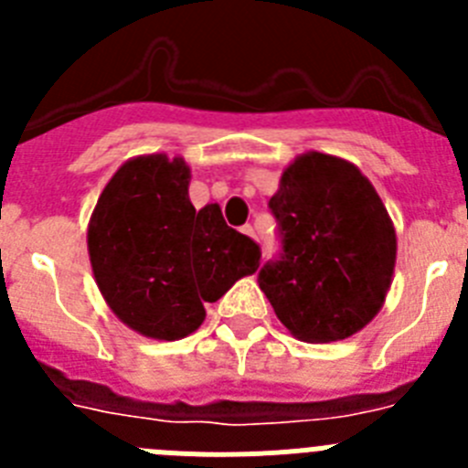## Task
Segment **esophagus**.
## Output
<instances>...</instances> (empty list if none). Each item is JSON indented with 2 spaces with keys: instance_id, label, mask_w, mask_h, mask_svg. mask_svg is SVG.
Instances as JSON below:
<instances>
[{
  "instance_id": "esophagus-1",
  "label": "esophagus",
  "mask_w": 468,
  "mask_h": 468,
  "mask_svg": "<svg viewBox=\"0 0 468 468\" xmlns=\"http://www.w3.org/2000/svg\"><path fill=\"white\" fill-rule=\"evenodd\" d=\"M243 234H246V237H250V239H255V229H253V227H250V225H246V227H243Z\"/></svg>"
}]
</instances>
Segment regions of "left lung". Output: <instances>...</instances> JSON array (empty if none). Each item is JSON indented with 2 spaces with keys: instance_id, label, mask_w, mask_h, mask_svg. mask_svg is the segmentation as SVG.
Here are the masks:
<instances>
[{
  "instance_id": "1",
  "label": "left lung",
  "mask_w": 468,
  "mask_h": 468,
  "mask_svg": "<svg viewBox=\"0 0 468 468\" xmlns=\"http://www.w3.org/2000/svg\"><path fill=\"white\" fill-rule=\"evenodd\" d=\"M270 208L283 237L260 291L292 337L346 340L379 314L394 281L396 229L373 183L351 161L304 152L283 168Z\"/></svg>"
}]
</instances>
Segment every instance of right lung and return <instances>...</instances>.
Returning a JSON list of instances; mask_svg holds the SVG:
<instances>
[{
    "label": "right lung",
    "instance_id": "1",
    "mask_svg": "<svg viewBox=\"0 0 468 468\" xmlns=\"http://www.w3.org/2000/svg\"><path fill=\"white\" fill-rule=\"evenodd\" d=\"M183 156L123 161L89 220V258L114 316L152 340H183L204 324V302L220 300L260 267V246L227 227L218 204L189 201Z\"/></svg>",
    "mask_w": 468,
    "mask_h": 468
}]
</instances>
